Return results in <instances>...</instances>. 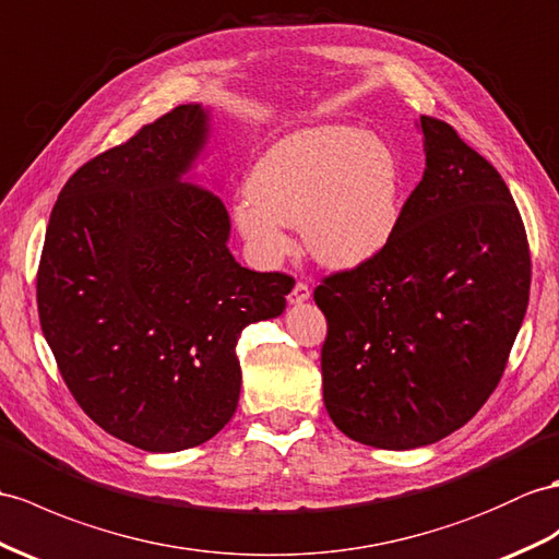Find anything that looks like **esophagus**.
Segmentation results:
<instances>
[{"label": "esophagus", "mask_w": 559, "mask_h": 559, "mask_svg": "<svg viewBox=\"0 0 559 559\" xmlns=\"http://www.w3.org/2000/svg\"><path fill=\"white\" fill-rule=\"evenodd\" d=\"M310 298V289H308V284H304V282H296L294 284V289L289 292V296H287V301H289V306H301V304H306Z\"/></svg>", "instance_id": "obj_1"}]
</instances>
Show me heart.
Here are the masks:
<instances>
[{
    "label": "heart",
    "instance_id": "1",
    "mask_svg": "<svg viewBox=\"0 0 559 559\" xmlns=\"http://www.w3.org/2000/svg\"><path fill=\"white\" fill-rule=\"evenodd\" d=\"M235 225L253 261L277 267L301 225L318 263L350 270L372 261L401 217V163L372 132L353 126L296 130L253 163Z\"/></svg>",
    "mask_w": 559,
    "mask_h": 559
}]
</instances>
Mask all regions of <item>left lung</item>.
<instances>
[{"instance_id": "left-lung-1", "label": "left lung", "mask_w": 559, "mask_h": 559, "mask_svg": "<svg viewBox=\"0 0 559 559\" xmlns=\"http://www.w3.org/2000/svg\"><path fill=\"white\" fill-rule=\"evenodd\" d=\"M425 173L391 241L326 277L322 399L348 439L411 451L479 413L506 370L531 284L508 185L441 120L419 116Z\"/></svg>"}]
</instances>
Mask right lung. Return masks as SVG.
<instances>
[{
  "mask_svg": "<svg viewBox=\"0 0 559 559\" xmlns=\"http://www.w3.org/2000/svg\"><path fill=\"white\" fill-rule=\"evenodd\" d=\"M211 138V106L185 104L85 163L51 211L37 272L39 324L73 399L148 453L199 445L233 419L239 334L280 318L294 287L229 251L225 203L197 173Z\"/></svg>",
  "mask_w": 559,
  "mask_h": 559,
  "instance_id": "1",
  "label": "right lung"
}]
</instances>
